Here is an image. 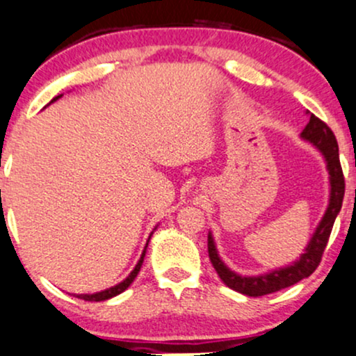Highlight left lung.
I'll return each mask as SVG.
<instances>
[{"label": "left lung", "instance_id": "1", "mask_svg": "<svg viewBox=\"0 0 356 356\" xmlns=\"http://www.w3.org/2000/svg\"><path fill=\"white\" fill-rule=\"evenodd\" d=\"M301 137L316 147L323 157H325L332 189H330V204L326 207L325 216H323L320 224H318L313 238L309 239L308 246H306L303 254L300 256V259L286 268L269 271L266 275L241 276L231 271L222 263V259L218 254V249H216L212 234L209 232V236H207V251H209V259L216 273H218L224 284L246 296L256 298L280 291V289L296 284L298 281L305 280V277L314 273V269L318 268L321 261L323 251H325L326 244H328L334 219H337L338 212L341 209L343 195H345V177H343L340 154H338V142L334 138V134L325 122L314 117L313 113H309V122L306 124L303 132H301Z\"/></svg>", "mask_w": 356, "mask_h": 356}]
</instances>
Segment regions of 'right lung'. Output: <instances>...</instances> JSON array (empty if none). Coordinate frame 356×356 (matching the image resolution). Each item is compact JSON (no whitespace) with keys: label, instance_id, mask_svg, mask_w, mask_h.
<instances>
[{"label":"right lung","instance_id":"1","mask_svg":"<svg viewBox=\"0 0 356 356\" xmlns=\"http://www.w3.org/2000/svg\"><path fill=\"white\" fill-rule=\"evenodd\" d=\"M60 97H61V95L55 97V99H53L51 102L58 100ZM149 239H150V238H149ZM145 251H147V246L144 248V252H142L140 259H138V263H137V266L134 268V271L130 273V275L127 276L125 280L122 281V283H118L117 286H112V288L105 289V291H100V293H93V295H76V298H80V300H85V301H105V300H110V298H113V296L120 295V293H124L125 289L129 288V286L134 283V280H136V277H137L138 271H140V268H142V263H144V257H145Z\"/></svg>","mask_w":356,"mask_h":356}]
</instances>
